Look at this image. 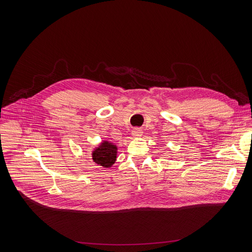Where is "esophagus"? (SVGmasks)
I'll list each match as a JSON object with an SVG mask.
<instances>
[{
  "label": "esophagus",
  "instance_id": "esophagus-1",
  "mask_svg": "<svg viewBox=\"0 0 252 252\" xmlns=\"http://www.w3.org/2000/svg\"><path fill=\"white\" fill-rule=\"evenodd\" d=\"M131 132H132L133 136H140L142 134V131L139 128H133V130Z\"/></svg>",
  "mask_w": 252,
  "mask_h": 252
}]
</instances>
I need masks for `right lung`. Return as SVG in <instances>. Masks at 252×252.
Returning <instances> with one entry per match:
<instances>
[{
	"label": "right lung",
	"instance_id": "obj_1",
	"mask_svg": "<svg viewBox=\"0 0 252 252\" xmlns=\"http://www.w3.org/2000/svg\"><path fill=\"white\" fill-rule=\"evenodd\" d=\"M117 146L109 141H103L101 145L93 152L94 161L103 167H111L117 159Z\"/></svg>",
	"mask_w": 252,
	"mask_h": 252
}]
</instances>
